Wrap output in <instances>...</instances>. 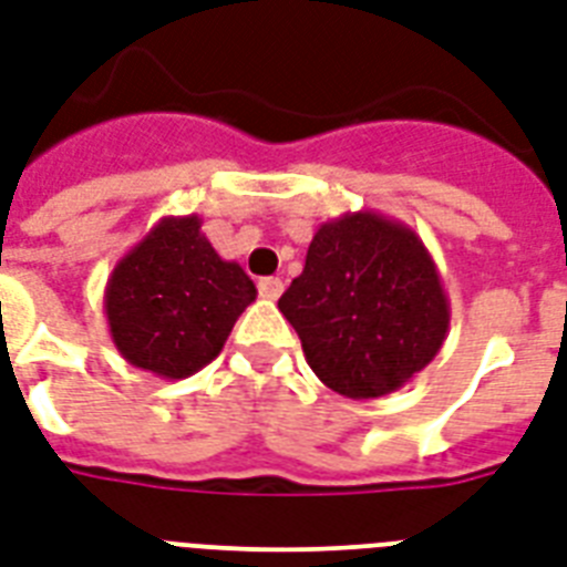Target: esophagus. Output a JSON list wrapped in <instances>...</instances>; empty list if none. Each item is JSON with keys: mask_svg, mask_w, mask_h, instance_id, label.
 Segmentation results:
<instances>
[{"mask_svg": "<svg viewBox=\"0 0 567 567\" xmlns=\"http://www.w3.org/2000/svg\"><path fill=\"white\" fill-rule=\"evenodd\" d=\"M285 291V282L279 276H265V279H258V293L265 297V300H279Z\"/></svg>", "mask_w": 567, "mask_h": 567, "instance_id": "esophagus-1", "label": "esophagus"}]
</instances>
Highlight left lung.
<instances>
[{"instance_id":"8db88e82","label":"left lung","mask_w":567,"mask_h":567,"mask_svg":"<svg viewBox=\"0 0 567 567\" xmlns=\"http://www.w3.org/2000/svg\"><path fill=\"white\" fill-rule=\"evenodd\" d=\"M306 362L327 388L377 400L439 355L450 300L417 231L377 212L323 223L306 267L279 297Z\"/></svg>"}]
</instances>
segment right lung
Wrapping results in <instances>:
<instances>
[{
  "mask_svg": "<svg viewBox=\"0 0 567 567\" xmlns=\"http://www.w3.org/2000/svg\"><path fill=\"white\" fill-rule=\"evenodd\" d=\"M256 293L238 261L217 256L196 214L162 217L109 276L111 341L141 371L185 379L220 355Z\"/></svg>",
  "mask_w": 567,
  "mask_h": 567,
  "instance_id": "right-lung-1",
  "label": "right lung"
}]
</instances>
